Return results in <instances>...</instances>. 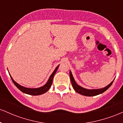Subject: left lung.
Returning a JSON list of instances; mask_svg holds the SVG:
<instances>
[{"label":"left lung","instance_id":"obj_1","mask_svg":"<svg viewBox=\"0 0 123 123\" xmlns=\"http://www.w3.org/2000/svg\"><path fill=\"white\" fill-rule=\"evenodd\" d=\"M70 81H71L72 85L73 88H74V90H75L76 92H77L79 94H81V95H84V96H88V97H92V96H95L99 94H101L105 92V91H106L108 89L111 87V84H112L113 81H112L109 84L108 86H107L106 87H104V88H101V89H94V90H88V89H86L83 88V87H81V86H79L78 84H77V83H76L75 80H74V78H73L72 74L71 71H70Z\"/></svg>","mask_w":123,"mask_h":123}]
</instances>
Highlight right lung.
I'll list each match as a JSON object with an SVG mask.
<instances>
[{
  "label": "right lung",
  "mask_w": 123,
  "mask_h": 123,
  "mask_svg": "<svg viewBox=\"0 0 123 123\" xmlns=\"http://www.w3.org/2000/svg\"><path fill=\"white\" fill-rule=\"evenodd\" d=\"M60 65H58L55 69V70H54V72L51 74L50 77H49V80L47 81V83L45 84L44 86H42V87H39V88H26V87H23V86H21L19 84H18V83H17L14 80H13V79L12 78V76L10 75V77L12 79V82H13L14 84H15V86H16L17 88L19 89L20 91H22V92L25 93V94H29V95H41V94H43L44 93L46 92L48 90L50 89L51 87V86L52 85V83H53V77L54 76L58 68V66Z\"/></svg>",
  "instance_id": "add662e5"
}]
</instances>
